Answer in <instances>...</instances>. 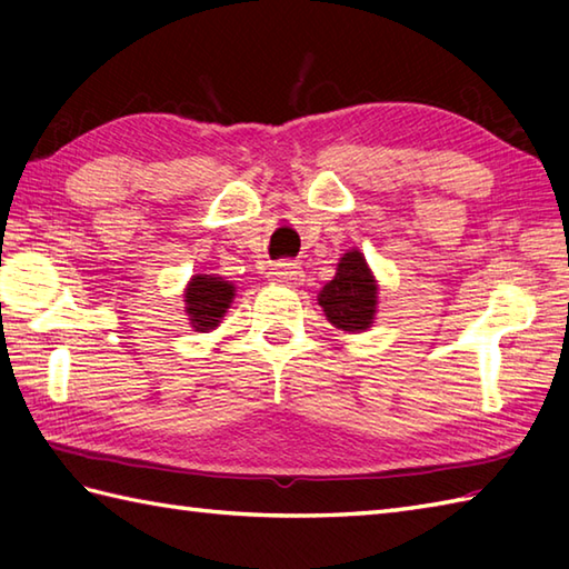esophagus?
<instances>
[{"label": "esophagus", "instance_id": "34e87169", "mask_svg": "<svg viewBox=\"0 0 569 569\" xmlns=\"http://www.w3.org/2000/svg\"><path fill=\"white\" fill-rule=\"evenodd\" d=\"M271 278L278 283L296 286L298 281H303V269L298 263H276L271 269Z\"/></svg>", "mask_w": 569, "mask_h": 569}]
</instances>
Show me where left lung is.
Returning <instances> with one entry per match:
<instances>
[{"mask_svg": "<svg viewBox=\"0 0 569 569\" xmlns=\"http://www.w3.org/2000/svg\"><path fill=\"white\" fill-rule=\"evenodd\" d=\"M379 286L373 278L365 253L349 249L337 263V273L318 293V303L325 316L345 332H365L377 316Z\"/></svg>", "mask_w": 569, "mask_h": 569, "instance_id": "8db88e82", "label": "left lung"}]
</instances>
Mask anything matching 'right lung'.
<instances>
[{
  "mask_svg": "<svg viewBox=\"0 0 569 569\" xmlns=\"http://www.w3.org/2000/svg\"><path fill=\"white\" fill-rule=\"evenodd\" d=\"M234 298V283L220 276L198 273L186 288V312L196 332L214 330Z\"/></svg>",
  "mask_w": 569,
  "mask_h": 569,
  "instance_id": "obj_1",
  "label": "right lung"
}]
</instances>
